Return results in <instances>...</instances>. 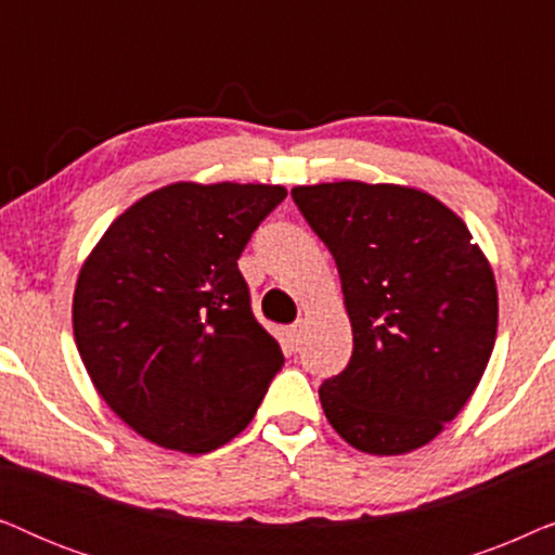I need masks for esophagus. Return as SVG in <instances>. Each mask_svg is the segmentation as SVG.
<instances>
[{"mask_svg": "<svg viewBox=\"0 0 555 555\" xmlns=\"http://www.w3.org/2000/svg\"><path fill=\"white\" fill-rule=\"evenodd\" d=\"M285 340H287V346L293 348H298V344H300V325L298 323H293V325H287L285 328Z\"/></svg>", "mask_w": 555, "mask_h": 555, "instance_id": "34e87169", "label": "esophagus"}]
</instances>
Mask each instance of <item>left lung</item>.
<instances>
[{
  "label": "left lung",
  "instance_id": "1",
  "mask_svg": "<svg viewBox=\"0 0 555 555\" xmlns=\"http://www.w3.org/2000/svg\"><path fill=\"white\" fill-rule=\"evenodd\" d=\"M336 260L353 353L321 404L356 450L404 454L431 442L480 384L498 333V287L465 222L397 184L295 186Z\"/></svg>",
  "mask_w": 555,
  "mask_h": 555
}]
</instances>
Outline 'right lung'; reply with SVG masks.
<instances>
[{"instance_id": "add662e5", "label": "right lung", "mask_w": 555, "mask_h": 555, "mask_svg": "<svg viewBox=\"0 0 555 555\" xmlns=\"http://www.w3.org/2000/svg\"><path fill=\"white\" fill-rule=\"evenodd\" d=\"M285 196L232 181L156 189L82 264L73 298L80 359L105 404L149 442L217 450L247 427L283 369L237 260Z\"/></svg>"}]
</instances>
